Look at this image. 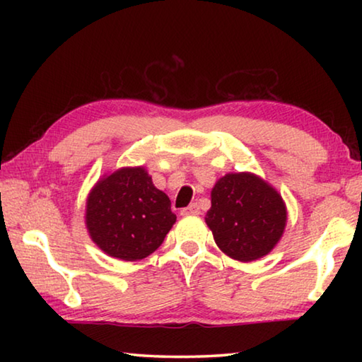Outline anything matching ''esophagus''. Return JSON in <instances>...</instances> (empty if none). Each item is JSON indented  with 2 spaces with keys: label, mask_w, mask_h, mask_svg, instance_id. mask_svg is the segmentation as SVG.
Returning a JSON list of instances; mask_svg holds the SVG:
<instances>
[{
  "label": "esophagus",
  "mask_w": 362,
  "mask_h": 362,
  "mask_svg": "<svg viewBox=\"0 0 362 362\" xmlns=\"http://www.w3.org/2000/svg\"><path fill=\"white\" fill-rule=\"evenodd\" d=\"M180 214H182V216H198V214H199V206L196 204V203L189 204L188 207H185V209H182Z\"/></svg>",
  "instance_id": "esophagus-1"
}]
</instances>
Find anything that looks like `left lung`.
I'll return each instance as SVG.
<instances>
[{"instance_id":"left-lung-1","label":"left lung","mask_w":362,"mask_h":362,"mask_svg":"<svg viewBox=\"0 0 362 362\" xmlns=\"http://www.w3.org/2000/svg\"><path fill=\"white\" fill-rule=\"evenodd\" d=\"M206 223L225 255L254 262L272 252L284 235L287 207L273 185L252 173H228L211 192Z\"/></svg>"}]
</instances>
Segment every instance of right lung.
<instances>
[{"label": "right lung", "mask_w": 362, "mask_h": 362, "mask_svg": "<svg viewBox=\"0 0 362 362\" xmlns=\"http://www.w3.org/2000/svg\"><path fill=\"white\" fill-rule=\"evenodd\" d=\"M168 194L144 166L103 174L86 199L84 223L97 247L113 259L137 262L155 252L175 223Z\"/></svg>", "instance_id": "obj_1"}]
</instances>
